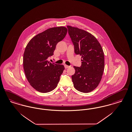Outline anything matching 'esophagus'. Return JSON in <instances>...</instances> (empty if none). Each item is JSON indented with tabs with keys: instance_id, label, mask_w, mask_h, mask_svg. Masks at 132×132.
Listing matches in <instances>:
<instances>
[{
	"instance_id": "34e87169",
	"label": "esophagus",
	"mask_w": 132,
	"mask_h": 132,
	"mask_svg": "<svg viewBox=\"0 0 132 132\" xmlns=\"http://www.w3.org/2000/svg\"><path fill=\"white\" fill-rule=\"evenodd\" d=\"M70 67V66H68V65H64V67H65V69L68 68Z\"/></svg>"
}]
</instances>
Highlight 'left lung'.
Returning a JSON list of instances; mask_svg holds the SVG:
<instances>
[{
  "mask_svg": "<svg viewBox=\"0 0 132 132\" xmlns=\"http://www.w3.org/2000/svg\"><path fill=\"white\" fill-rule=\"evenodd\" d=\"M68 33L74 46L75 53L81 56V65L74 66L72 76L75 88L88 93L98 86L104 70V53L100 44L93 35L77 27L67 26Z\"/></svg>",
  "mask_w": 132,
  "mask_h": 132,
  "instance_id": "1",
  "label": "left lung"
}]
</instances>
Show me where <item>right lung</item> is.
I'll use <instances>...</instances> for the list:
<instances>
[{"mask_svg":"<svg viewBox=\"0 0 132 132\" xmlns=\"http://www.w3.org/2000/svg\"><path fill=\"white\" fill-rule=\"evenodd\" d=\"M63 27L50 28L33 37L25 48L23 57L24 73L30 85L38 91L47 93L54 89L64 70L63 65L51 63L56 46L65 37Z\"/></svg>","mask_w":132,"mask_h":132,"instance_id":"1","label":"right lung"}]
</instances>
